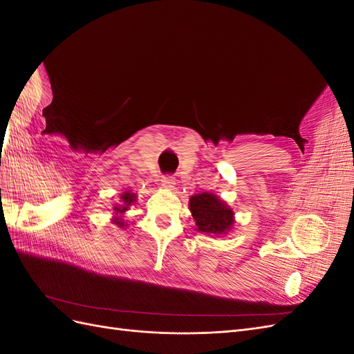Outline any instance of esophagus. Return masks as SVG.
Segmentation results:
<instances>
[{
    "mask_svg": "<svg viewBox=\"0 0 354 354\" xmlns=\"http://www.w3.org/2000/svg\"><path fill=\"white\" fill-rule=\"evenodd\" d=\"M160 185H162L167 189H173L174 185H176V178L173 176H169V174L162 176V177H160Z\"/></svg>",
    "mask_w": 354,
    "mask_h": 354,
    "instance_id": "esophagus-1",
    "label": "esophagus"
}]
</instances>
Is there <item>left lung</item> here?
<instances>
[{"label": "left lung", "instance_id": "8db88e82", "mask_svg": "<svg viewBox=\"0 0 354 354\" xmlns=\"http://www.w3.org/2000/svg\"><path fill=\"white\" fill-rule=\"evenodd\" d=\"M189 207L196 221V230L207 234H223L233 226V211L216 195L203 192L190 198Z\"/></svg>", "mask_w": 354, "mask_h": 354}]
</instances>
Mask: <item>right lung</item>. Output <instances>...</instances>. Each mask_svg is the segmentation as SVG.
<instances>
[{"instance_id": "obj_1", "label": "right lung", "mask_w": 354, "mask_h": 354, "mask_svg": "<svg viewBox=\"0 0 354 354\" xmlns=\"http://www.w3.org/2000/svg\"><path fill=\"white\" fill-rule=\"evenodd\" d=\"M134 202H136V195L130 194V192H125L124 195H121V203H120V205H115L113 207L115 214L125 212L128 209V205H131V203H134ZM113 223L118 224V226H120V227L125 226V223L122 221V218H115Z\"/></svg>"}]
</instances>
